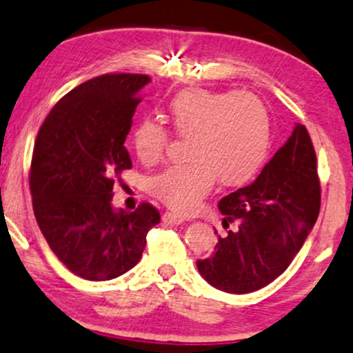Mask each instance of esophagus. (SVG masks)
<instances>
[{
	"instance_id": "esophagus-1",
	"label": "esophagus",
	"mask_w": 353,
	"mask_h": 353,
	"mask_svg": "<svg viewBox=\"0 0 353 353\" xmlns=\"http://www.w3.org/2000/svg\"><path fill=\"white\" fill-rule=\"evenodd\" d=\"M161 219H163L165 225H181V223L185 221L183 216H180V214H175V213H168V211L161 216Z\"/></svg>"
}]
</instances>
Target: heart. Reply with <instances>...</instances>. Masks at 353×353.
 I'll return each instance as SVG.
<instances>
[{"instance_id":"1","label":"heart","mask_w":353,"mask_h":353,"mask_svg":"<svg viewBox=\"0 0 353 353\" xmlns=\"http://www.w3.org/2000/svg\"><path fill=\"white\" fill-rule=\"evenodd\" d=\"M167 117L175 134L190 142V163L172 167L148 181V192L176 211H192L219 180L246 183L258 173L271 145V119L259 97L236 90L188 89L173 95ZM170 142L167 128L142 120L134 132V150L143 163H155Z\"/></svg>"}]
</instances>
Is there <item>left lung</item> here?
<instances>
[{
  "label": "left lung",
  "instance_id": "1",
  "mask_svg": "<svg viewBox=\"0 0 353 353\" xmlns=\"http://www.w3.org/2000/svg\"><path fill=\"white\" fill-rule=\"evenodd\" d=\"M225 236L196 268L213 288L254 292L271 284L299 252L321 210L317 159L307 128L291 137L251 185L221 198ZM216 233V231H214Z\"/></svg>",
  "mask_w": 353,
  "mask_h": 353
}]
</instances>
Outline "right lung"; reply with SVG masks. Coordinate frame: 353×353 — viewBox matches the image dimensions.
I'll return each instance as SVG.
<instances>
[{
  "label": "right lung",
  "mask_w": 353,
  "mask_h": 353,
  "mask_svg": "<svg viewBox=\"0 0 353 353\" xmlns=\"http://www.w3.org/2000/svg\"><path fill=\"white\" fill-rule=\"evenodd\" d=\"M150 82L142 74H105L65 94L37 132L29 186L41 233L69 271L87 281L125 274L160 223L150 203L112 206L115 176L132 168L123 147Z\"/></svg>",
  "instance_id": "right-lung-1"
}]
</instances>
